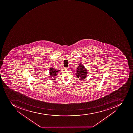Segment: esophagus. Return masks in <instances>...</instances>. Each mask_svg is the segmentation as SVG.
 Returning <instances> with one entry per match:
<instances>
[{
	"label": "esophagus",
	"mask_w": 133,
	"mask_h": 133,
	"mask_svg": "<svg viewBox=\"0 0 133 133\" xmlns=\"http://www.w3.org/2000/svg\"><path fill=\"white\" fill-rule=\"evenodd\" d=\"M64 69H65V70H70V68H65Z\"/></svg>",
	"instance_id": "1"
}]
</instances>
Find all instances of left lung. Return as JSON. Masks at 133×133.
I'll return each mask as SVG.
<instances>
[{
  "mask_svg": "<svg viewBox=\"0 0 133 133\" xmlns=\"http://www.w3.org/2000/svg\"><path fill=\"white\" fill-rule=\"evenodd\" d=\"M75 73L77 77L79 80L81 81L86 78L88 73V70L83 65L79 64L78 67H77V68L76 72Z\"/></svg>",
  "mask_w": 133,
  "mask_h": 133,
  "instance_id": "left-lung-1",
  "label": "left lung"
}]
</instances>
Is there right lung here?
Instances as JSON below:
<instances>
[{
	"mask_svg": "<svg viewBox=\"0 0 133 133\" xmlns=\"http://www.w3.org/2000/svg\"><path fill=\"white\" fill-rule=\"evenodd\" d=\"M60 70H56L53 67H51L49 68L50 77L52 80H55L56 79V76L58 75V72H59Z\"/></svg>",
	"mask_w": 133,
	"mask_h": 133,
	"instance_id": "1",
	"label": "right lung"
}]
</instances>
